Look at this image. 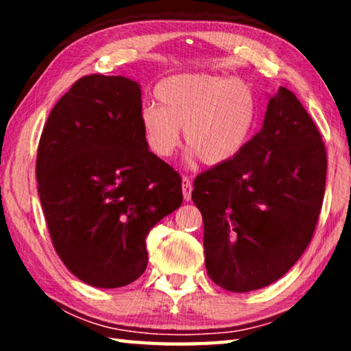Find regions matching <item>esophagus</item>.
I'll list each match as a JSON object with an SVG mask.
<instances>
[{
  "label": "esophagus",
  "mask_w": 351,
  "mask_h": 351,
  "mask_svg": "<svg viewBox=\"0 0 351 351\" xmlns=\"http://www.w3.org/2000/svg\"><path fill=\"white\" fill-rule=\"evenodd\" d=\"M182 193L186 201L192 199V181H190V178L187 176L182 178Z\"/></svg>",
  "instance_id": "1"
}]
</instances>
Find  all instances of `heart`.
<instances>
[{
    "label": "heart",
    "instance_id": "b5f03b06",
    "mask_svg": "<svg viewBox=\"0 0 351 351\" xmlns=\"http://www.w3.org/2000/svg\"><path fill=\"white\" fill-rule=\"evenodd\" d=\"M161 106L141 111L147 147L158 158L175 153L184 130L186 145L201 162L224 164L237 156L257 123V100L246 83L209 74H181L156 86Z\"/></svg>",
    "mask_w": 351,
    "mask_h": 351
}]
</instances>
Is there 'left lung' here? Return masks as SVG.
I'll use <instances>...</instances> for the list:
<instances>
[{
  "instance_id": "left-lung-1",
  "label": "left lung",
  "mask_w": 351,
  "mask_h": 351,
  "mask_svg": "<svg viewBox=\"0 0 351 351\" xmlns=\"http://www.w3.org/2000/svg\"><path fill=\"white\" fill-rule=\"evenodd\" d=\"M326 152L316 123L287 88L260 132L230 161L195 178L207 274L247 293L278 280L310 245L322 209Z\"/></svg>"
}]
</instances>
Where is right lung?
I'll list each match as a JSON object with an SVG mask.
<instances>
[{
	"label": "right lung",
	"mask_w": 351,
	"mask_h": 351,
	"mask_svg": "<svg viewBox=\"0 0 351 351\" xmlns=\"http://www.w3.org/2000/svg\"><path fill=\"white\" fill-rule=\"evenodd\" d=\"M141 96L127 77H82L38 142L35 173L52 245L91 287H125L144 274L148 232L182 203L180 173L145 144Z\"/></svg>",
	"instance_id": "right-lung-1"
}]
</instances>
